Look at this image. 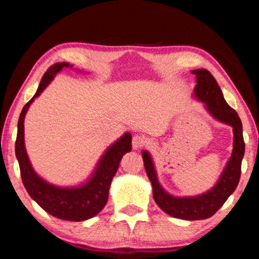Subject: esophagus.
<instances>
[{"instance_id": "1", "label": "esophagus", "mask_w": 259, "mask_h": 259, "mask_svg": "<svg viewBox=\"0 0 259 259\" xmlns=\"http://www.w3.org/2000/svg\"><path fill=\"white\" fill-rule=\"evenodd\" d=\"M145 138L141 137V136H134L133 139H132V146L134 150H137V148H140L143 147L145 145Z\"/></svg>"}]
</instances>
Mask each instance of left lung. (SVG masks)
Instances as JSON below:
<instances>
[{
  "label": "left lung",
  "instance_id": "left-lung-1",
  "mask_svg": "<svg viewBox=\"0 0 259 259\" xmlns=\"http://www.w3.org/2000/svg\"><path fill=\"white\" fill-rule=\"evenodd\" d=\"M197 76L194 97L203 101L208 113L219 121L233 128V150L221 178L210 191L196 197H173L162 189L158 182L153 160L147 151L143 152L144 166L153 187V198L158 206L172 217L185 221H199L213 215L238 185L242 171V160L245 152L243 126L235 109L226 104L223 93L213 75L206 69L192 72Z\"/></svg>",
  "mask_w": 259,
  "mask_h": 259
}]
</instances>
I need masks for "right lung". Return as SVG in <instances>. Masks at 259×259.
Returning <instances> with one entry per match:
<instances>
[{"instance_id": "1", "label": "right lung", "mask_w": 259, "mask_h": 259, "mask_svg": "<svg viewBox=\"0 0 259 259\" xmlns=\"http://www.w3.org/2000/svg\"><path fill=\"white\" fill-rule=\"evenodd\" d=\"M70 67L67 62H58L49 67L42 76L36 93L24 105L17 122V137L15 143V153L20 165L21 178L27 192L40 206L49 214L63 221L81 222L98 214L108 200L109 186L113 177L119 168L123 154L132 150V136L125 133L107 148L98 162L97 168L91 179L83 185L76 187H59L52 185L37 176L31 167L24 147V116L35 98L40 95L54 76L63 68Z\"/></svg>"}]
</instances>
